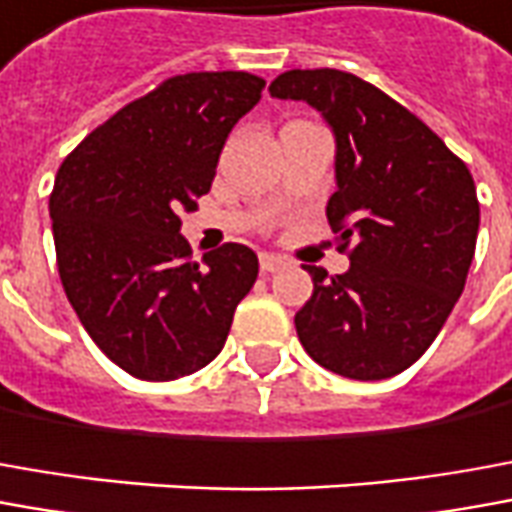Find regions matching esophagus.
Instances as JSON below:
<instances>
[{
  "label": "esophagus",
  "mask_w": 512,
  "mask_h": 512,
  "mask_svg": "<svg viewBox=\"0 0 512 512\" xmlns=\"http://www.w3.org/2000/svg\"><path fill=\"white\" fill-rule=\"evenodd\" d=\"M259 267H262V273H278L281 267H287V262L276 256V253H262L259 256Z\"/></svg>",
  "instance_id": "34e87169"
}]
</instances>
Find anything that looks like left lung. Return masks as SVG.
Wrapping results in <instances>:
<instances>
[{"instance_id":"obj_1","label":"left lung","mask_w":512,"mask_h":512,"mask_svg":"<svg viewBox=\"0 0 512 512\" xmlns=\"http://www.w3.org/2000/svg\"><path fill=\"white\" fill-rule=\"evenodd\" d=\"M337 136V192L326 220L343 276L306 267L312 298L295 315L306 354L331 373L379 382L407 370L443 329L474 259L479 200L460 155L357 74L290 69L270 83Z\"/></svg>"}]
</instances>
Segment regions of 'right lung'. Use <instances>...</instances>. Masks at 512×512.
I'll use <instances>...</instances> for the list:
<instances>
[{
    "instance_id": "right-lung-1",
    "label": "right lung",
    "mask_w": 512,
    "mask_h": 512,
    "mask_svg": "<svg viewBox=\"0 0 512 512\" xmlns=\"http://www.w3.org/2000/svg\"><path fill=\"white\" fill-rule=\"evenodd\" d=\"M250 72H189L119 108L63 158L49 195L58 273L88 337L144 382L206 368L259 276L245 245L192 262L195 211L222 144L262 97Z\"/></svg>"
}]
</instances>
